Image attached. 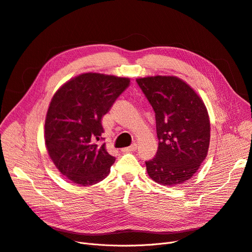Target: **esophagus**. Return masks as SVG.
Masks as SVG:
<instances>
[{
	"label": "esophagus",
	"mask_w": 252,
	"mask_h": 252,
	"mask_svg": "<svg viewBox=\"0 0 252 252\" xmlns=\"http://www.w3.org/2000/svg\"><path fill=\"white\" fill-rule=\"evenodd\" d=\"M136 149H137V144H136V143H134V144H132V145L128 146V147L123 148V149H122V151H124V152H129V151H135Z\"/></svg>",
	"instance_id": "obj_1"
}]
</instances>
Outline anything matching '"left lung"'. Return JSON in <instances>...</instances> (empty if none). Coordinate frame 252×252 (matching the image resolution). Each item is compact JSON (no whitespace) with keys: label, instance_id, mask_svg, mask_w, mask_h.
Wrapping results in <instances>:
<instances>
[{"label":"left lung","instance_id":"1","mask_svg":"<svg viewBox=\"0 0 252 252\" xmlns=\"http://www.w3.org/2000/svg\"><path fill=\"white\" fill-rule=\"evenodd\" d=\"M136 81L156 114L158 148L156 157L145 161L147 173L159 184H181L193 176L207 157V109L191 87L177 77L155 76Z\"/></svg>","mask_w":252,"mask_h":252}]
</instances>
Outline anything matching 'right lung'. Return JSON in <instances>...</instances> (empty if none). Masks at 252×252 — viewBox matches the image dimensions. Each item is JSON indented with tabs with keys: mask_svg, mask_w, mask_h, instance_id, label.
I'll return each mask as SVG.
<instances>
[{
	"mask_svg": "<svg viewBox=\"0 0 252 252\" xmlns=\"http://www.w3.org/2000/svg\"><path fill=\"white\" fill-rule=\"evenodd\" d=\"M128 86V78L85 73L53 95L45 120V144L54 165L72 182L89 187L110 172L115 158L101 144L102 118Z\"/></svg>",
	"mask_w": 252,
	"mask_h": 252,
	"instance_id": "obj_1",
	"label": "right lung"
}]
</instances>
